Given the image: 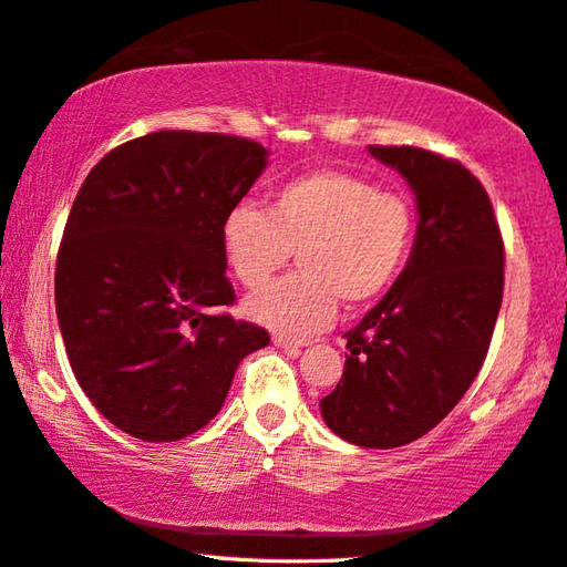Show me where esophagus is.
<instances>
[{"instance_id":"esophagus-1","label":"esophagus","mask_w":567,"mask_h":567,"mask_svg":"<svg viewBox=\"0 0 567 567\" xmlns=\"http://www.w3.org/2000/svg\"><path fill=\"white\" fill-rule=\"evenodd\" d=\"M272 343L277 346V349H285L290 357H298V353L306 349V341H298V338H290V336H282V333H275L272 336Z\"/></svg>"}]
</instances>
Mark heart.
Listing matches in <instances>:
<instances>
[{"label":"heart","mask_w":567,"mask_h":567,"mask_svg":"<svg viewBox=\"0 0 567 567\" xmlns=\"http://www.w3.org/2000/svg\"><path fill=\"white\" fill-rule=\"evenodd\" d=\"M415 214L402 196L367 177L312 171L275 188L269 208L239 203L221 224L226 265L244 287H259L298 251L300 269L247 300L249 318L308 336L336 318L338 300L367 306L408 265Z\"/></svg>","instance_id":"obj_1"}]
</instances>
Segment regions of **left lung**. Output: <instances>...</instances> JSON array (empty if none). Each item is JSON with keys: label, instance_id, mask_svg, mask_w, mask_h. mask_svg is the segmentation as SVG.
Here are the masks:
<instances>
[{"label": "left lung", "instance_id": "left-lung-1", "mask_svg": "<svg viewBox=\"0 0 567 567\" xmlns=\"http://www.w3.org/2000/svg\"><path fill=\"white\" fill-rule=\"evenodd\" d=\"M417 198V234L392 290L346 333L343 377L320 400L326 425L361 447H400L433 430L484 364L504 295L492 200L458 159L369 147Z\"/></svg>", "mask_w": 567, "mask_h": 567}]
</instances>
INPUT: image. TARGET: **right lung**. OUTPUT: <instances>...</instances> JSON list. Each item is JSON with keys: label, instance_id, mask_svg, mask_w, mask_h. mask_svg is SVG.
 I'll list each match as a JSON object with an SVG mask.
<instances>
[{"label": "right lung", "instance_id": "right-lung-1", "mask_svg": "<svg viewBox=\"0 0 567 567\" xmlns=\"http://www.w3.org/2000/svg\"><path fill=\"white\" fill-rule=\"evenodd\" d=\"M259 142L163 130L86 175L55 265V312L81 390L112 425L173 443L218 415L269 333L234 320L221 224L265 171Z\"/></svg>", "mask_w": 567, "mask_h": 567}]
</instances>
